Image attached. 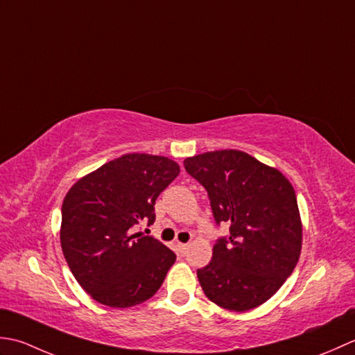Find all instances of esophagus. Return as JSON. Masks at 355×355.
<instances>
[{
    "label": "esophagus",
    "instance_id": "esophagus-1",
    "mask_svg": "<svg viewBox=\"0 0 355 355\" xmlns=\"http://www.w3.org/2000/svg\"><path fill=\"white\" fill-rule=\"evenodd\" d=\"M176 247H178V250H179V252H180V254H185V252H187V250H188V243H182V242H178V243H176Z\"/></svg>",
    "mask_w": 355,
    "mask_h": 355
}]
</instances>
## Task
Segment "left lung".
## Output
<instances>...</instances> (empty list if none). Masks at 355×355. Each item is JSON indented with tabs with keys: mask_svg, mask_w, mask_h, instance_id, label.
<instances>
[{
	"mask_svg": "<svg viewBox=\"0 0 355 355\" xmlns=\"http://www.w3.org/2000/svg\"><path fill=\"white\" fill-rule=\"evenodd\" d=\"M205 188L214 220L230 236L213 247L198 279L207 297L243 313L262 305L299 262L302 220L294 188L276 168L239 150L208 151L184 161Z\"/></svg>",
	"mask_w": 355,
	"mask_h": 355,
	"instance_id": "1",
	"label": "left lung"
}]
</instances>
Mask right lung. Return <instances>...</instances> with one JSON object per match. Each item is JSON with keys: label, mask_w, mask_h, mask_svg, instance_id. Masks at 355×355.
<instances>
[{"label": "right lung", "mask_w": 355, "mask_h": 355, "mask_svg": "<svg viewBox=\"0 0 355 355\" xmlns=\"http://www.w3.org/2000/svg\"><path fill=\"white\" fill-rule=\"evenodd\" d=\"M179 171L165 156L128 153L81 178L66 194L61 248L78 284L96 302L130 308L161 288L176 254L133 227L155 222V202Z\"/></svg>", "instance_id": "right-lung-1"}]
</instances>
